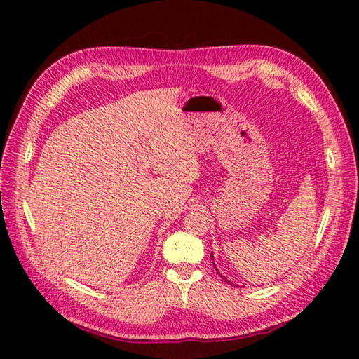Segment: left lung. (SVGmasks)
<instances>
[{
    "label": "left lung",
    "instance_id": "8db88e82",
    "mask_svg": "<svg viewBox=\"0 0 359 359\" xmlns=\"http://www.w3.org/2000/svg\"><path fill=\"white\" fill-rule=\"evenodd\" d=\"M211 261H212V264H215V256H212V253H211ZM215 269H216V271H217V274H219V276L220 278H222L225 282H226V284H230V285H233V287H239L238 284H233V282L231 280H228L225 276H222V273H220L219 270H217V266H216V264H215Z\"/></svg>",
    "mask_w": 359,
    "mask_h": 359
}]
</instances>
